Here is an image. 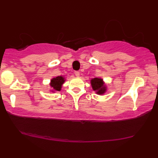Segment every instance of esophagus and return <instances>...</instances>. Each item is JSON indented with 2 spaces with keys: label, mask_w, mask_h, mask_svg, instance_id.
Here are the masks:
<instances>
[{
  "label": "esophagus",
  "mask_w": 158,
  "mask_h": 158,
  "mask_svg": "<svg viewBox=\"0 0 158 158\" xmlns=\"http://www.w3.org/2000/svg\"><path fill=\"white\" fill-rule=\"evenodd\" d=\"M75 76H76V77H79L80 76V73L78 72V71H75Z\"/></svg>",
  "instance_id": "34e87169"
}]
</instances>
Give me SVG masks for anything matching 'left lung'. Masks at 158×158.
I'll list each match as a JSON object with an SVG mask.
<instances>
[{"label":"left lung","instance_id":"obj_1","mask_svg":"<svg viewBox=\"0 0 158 158\" xmlns=\"http://www.w3.org/2000/svg\"><path fill=\"white\" fill-rule=\"evenodd\" d=\"M90 85L93 90L98 95H103L107 91V86L102 78L94 77L90 80Z\"/></svg>","mask_w":158,"mask_h":158}]
</instances>
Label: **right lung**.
I'll use <instances>...</instances> for the list:
<instances>
[{"label":"right lung","instance_id":"add662e5","mask_svg":"<svg viewBox=\"0 0 158 158\" xmlns=\"http://www.w3.org/2000/svg\"><path fill=\"white\" fill-rule=\"evenodd\" d=\"M64 82H65V77L64 75H60V76L52 78L50 80V83H49V85L51 88L50 91L52 93L60 91Z\"/></svg>","mask_w":158,"mask_h":158}]
</instances>
